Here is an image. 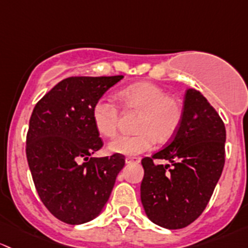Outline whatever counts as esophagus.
<instances>
[{
  "label": "esophagus",
  "instance_id": "esophagus-1",
  "mask_svg": "<svg viewBox=\"0 0 248 248\" xmlns=\"http://www.w3.org/2000/svg\"><path fill=\"white\" fill-rule=\"evenodd\" d=\"M125 161H126V163H140L141 162V157H126Z\"/></svg>",
  "mask_w": 248,
  "mask_h": 248
}]
</instances>
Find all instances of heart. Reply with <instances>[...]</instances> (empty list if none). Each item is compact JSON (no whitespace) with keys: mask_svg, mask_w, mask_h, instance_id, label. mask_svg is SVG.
Wrapping results in <instances>:
<instances>
[{"mask_svg":"<svg viewBox=\"0 0 248 248\" xmlns=\"http://www.w3.org/2000/svg\"><path fill=\"white\" fill-rule=\"evenodd\" d=\"M126 111H136L135 135H123L108 144L111 153L122 155H139L148 152L155 140L165 143L173 139L179 130L184 118V107L179 99L168 95L162 87L152 82H137L125 87L119 92ZM92 119L99 134L107 139L117 135L119 111L111 100L103 96L92 107Z\"/></svg>","mask_w":248,"mask_h":248,"instance_id":"1","label":"heart"}]
</instances>
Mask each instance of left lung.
I'll return each mask as SVG.
<instances>
[{"instance_id": "8db88e82", "label": "left lung", "mask_w": 248, "mask_h": 248, "mask_svg": "<svg viewBox=\"0 0 248 248\" xmlns=\"http://www.w3.org/2000/svg\"><path fill=\"white\" fill-rule=\"evenodd\" d=\"M226 127L216 109L190 88L184 118L172 141L152 157L142 159L141 201L148 218L167 229H180L203 213L224 166ZM155 158L167 159L156 165Z\"/></svg>"}]
</instances>
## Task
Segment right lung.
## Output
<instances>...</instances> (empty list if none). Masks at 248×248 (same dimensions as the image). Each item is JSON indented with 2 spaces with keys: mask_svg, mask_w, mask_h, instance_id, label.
Instances as JSON below:
<instances>
[{
  "mask_svg": "<svg viewBox=\"0 0 248 248\" xmlns=\"http://www.w3.org/2000/svg\"><path fill=\"white\" fill-rule=\"evenodd\" d=\"M123 78H64L32 112L26 139L31 174L47 210L68 224L86 223L101 213L125 165L122 154L91 157L103 147L92 107Z\"/></svg>",
  "mask_w": 248,
  "mask_h": 248,
  "instance_id": "right-lung-1",
  "label": "right lung"
}]
</instances>
